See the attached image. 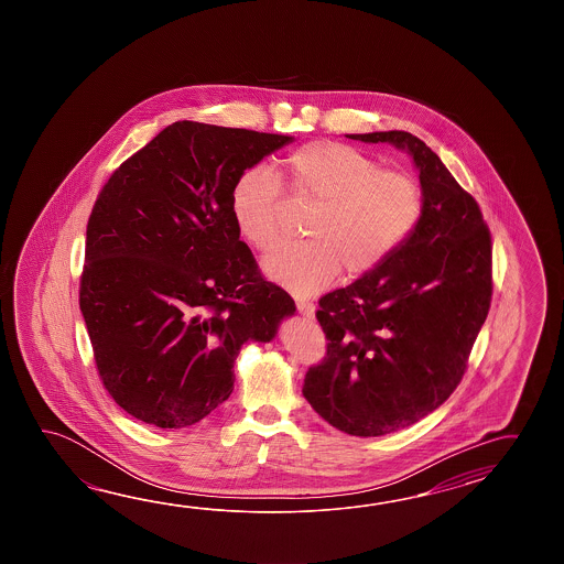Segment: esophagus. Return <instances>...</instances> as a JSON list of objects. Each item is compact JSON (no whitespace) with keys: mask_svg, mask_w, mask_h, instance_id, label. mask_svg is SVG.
<instances>
[{"mask_svg":"<svg viewBox=\"0 0 564 564\" xmlns=\"http://www.w3.org/2000/svg\"><path fill=\"white\" fill-rule=\"evenodd\" d=\"M296 308H299L300 314L306 316V318H312L314 312H316V306H314L312 302H308V300H296Z\"/></svg>","mask_w":564,"mask_h":564,"instance_id":"esophagus-1","label":"esophagus"}]
</instances>
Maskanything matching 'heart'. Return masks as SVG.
I'll list each match as a JSON object with an SVG mask.
<instances>
[{
  "label": "heart",
  "mask_w": 564,
  "mask_h": 564,
  "mask_svg": "<svg viewBox=\"0 0 564 564\" xmlns=\"http://www.w3.org/2000/svg\"><path fill=\"white\" fill-rule=\"evenodd\" d=\"M278 177L290 193L314 204L306 217V243L282 248L262 262L265 276L290 292L308 296L340 272H371L408 240L421 216L415 181L379 167L348 144H304L280 163ZM229 209L241 238L260 252L280 240V185L262 167L248 169L234 183Z\"/></svg>",
  "instance_id": "b5f03b06"
}]
</instances>
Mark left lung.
<instances>
[{"mask_svg":"<svg viewBox=\"0 0 564 564\" xmlns=\"http://www.w3.org/2000/svg\"><path fill=\"white\" fill-rule=\"evenodd\" d=\"M405 151L420 173L421 216L395 252L321 299L323 365L302 395L333 427L377 437L423 420L454 393L491 300V241L476 199L405 131L347 134Z\"/></svg>","mask_w":564,"mask_h":564,"instance_id":"1","label":"left lung"}]
</instances>
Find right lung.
<instances>
[{
	"label": "right lung",
	"instance_id": "right-lung-1",
	"mask_svg": "<svg viewBox=\"0 0 564 564\" xmlns=\"http://www.w3.org/2000/svg\"><path fill=\"white\" fill-rule=\"evenodd\" d=\"M290 134L180 120L120 165L86 228L80 311L102 383L161 430L204 420L234 391L243 343L296 312L260 276L229 209L246 169Z\"/></svg>",
	"mask_w": 564,
	"mask_h": 564
}]
</instances>
